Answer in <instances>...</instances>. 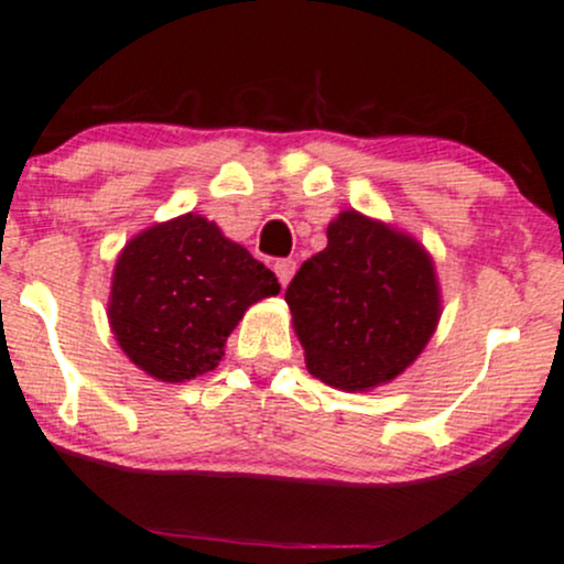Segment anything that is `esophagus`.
I'll return each mask as SVG.
<instances>
[{"mask_svg": "<svg viewBox=\"0 0 564 564\" xmlns=\"http://www.w3.org/2000/svg\"><path fill=\"white\" fill-rule=\"evenodd\" d=\"M274 271H276V280H280V284L284 288V284L293 280L295 261H293V258H280V261L274 263Z\"/></svg>", "mask_w": 564, "mask_h": 564, "instance_id": "obj_1", "label": "esophagus"}]
</instances>
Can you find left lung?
Returning <instances> with one entry per match:
<instances>
[{"instance_id":"1","label":"left lung","mask_w":564,"mask_h":564,"mask_svg":"<svg viewBox=\"0 0 564 564\" xmlns=\"http://www.w3.org/2000/svg\"><path fill=\"white\" fill-rule=\"evenodd\" d=\"M306 367L322 383L367 391L413 365L440 322L429 252L408 234L344 210L327 248L284 290Z\"/></svg>"}]
</instances>
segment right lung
<instances>
[{
  "instance_id": "add662e5",
  "label": "right lung",
  "mask_w": 564,
  "mask_h": 564,
  "mask_svg": "<svg viewBox=\"0 0 564 564\" xmlns=\"http://www.w3.org/2000/svg\"><path fill=\"white\" fill-rule=\"evenodd\" d=\"M276 293L274 271L213 220L186 213L141 231L119 252L109 322L132 362L178 383L215 370L248 306Z\"/></svg>"
}]
</instances>
